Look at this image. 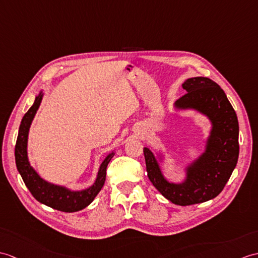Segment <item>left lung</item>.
I'll list each match as a JSON object with an SVG mask.
<instances>
[{
	"label": "left lung",
	"instance_id": "1",
	"mask_svg": "<svg viewBox=\"0 0 258 258\" xmlns=\"http://www.w3.org/2000/svg\"><path fill=\"white\" fill-rule=\"evenodd\" d=\"M187 91L173 106L176 110H195L208 117L211 130L205 152L185 167L181 182L167 180L159 158L144 148L149 180L166 199L178 206H190L213 199L229 180L237 164L238 121L236 113L221 87L206 77L189 78L182 83Z\"/></svg>",
	"mask_w": 258,
	"mask_h": 258
}]
</instances>
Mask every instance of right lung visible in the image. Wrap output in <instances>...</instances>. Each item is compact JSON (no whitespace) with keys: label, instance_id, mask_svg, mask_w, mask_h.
<instances>
[{"label":"right lung","instance_id":"obj_1","mask_svg":"<svg viewBox=\"0 0 258 258\" xmlns=\"http://www.w3.org/2000/svg\"><path fill=\"white\" fill-rule=\"evenodd\" d=\"M43 91H40L38 95H36L31 109L25 113V115L22 118L15 145V163L17 170H19L24 183L26 184V187L31 191L33 197L40 203L62 212L80 211L94 200V198L97 197L102 187H103L106 176V167L112 157L114 156V152H111L102 161L97 179H95L94 183L87 189L71 190L67 187H63V185L48 182L41 178L37 171L31 166V163L28 160L27 142L29 127H31L36 112H37L41 103V100H43Z\"/></svg>","mask_w":258,"mask_h":258}]
</instances>
